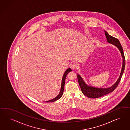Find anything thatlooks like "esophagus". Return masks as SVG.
Listing matches in <instances>:
<instances>
[{"label":"esophagus","mask_w":130,"mask_h":130,"mask_svg":"<svg viewBox=\"0 0 130 130\" xmlns=\"http://www.w3.org/2000/svg\"><path fill=\"white\" fill-rule=\"evenodd\" d=\"M78 66H78V64L77 63H73L71 64V69H72V70H75V69H76L78 68Z\"/></svg>","instance_id":"esophagus-1"}]
</instances>
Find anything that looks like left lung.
I'll return each mask as SVG.
<instances>
[{
  "label": "left lung",
  "mask_w": 130,
  "mask_h": 130,
  "mask_svg": "<svg viewBox=\"0 0 130 130\" xmlns=\"http://www.w3.org/2000/svg\"><path fill=\"white\" fill-rule=\"evenodd\" d=\"M104 32H105L107 41L109 43L111 44L114 45L115 46L117 47L121 53V55L122 57V60H123L122 71L121 72L120 77L118 78L117 82L115 83V84L112 86L107 88H95L93 87L88 86L84 82L81 76L78 74L77 75V78L78 80L79 85L82 90V91L83 94L90 98L94 99L99 98V97H102L104 95L107 94L114 91V90L116 89V88L118 86L119 83L121 81V79L122 78V74L123 73L124 69H125V59L124 57V54L123 51L122 46L120 44L119 40L117 39L110 35L106 31H104Z\"/></svg>",
  "instance_id": "8db88e82"
}]
</instances>
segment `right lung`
I'll list each match as a JSON object with an SVG mask.
<instances>
[{"label":"right lung","mask_w":130,"mask_h":130,"mask_svg":"<svg viewBox=\"0 0 130 130\" xmlns=\"http://www.w3.org/2000/svg\"><path fill=\"white\" fill-rule=\"evenodd\" d=\"M71 68H68L67 69V70L65 71V72H64V74L63 75V77H62V81H61V88H60V91L59 92V95L56 97H55V98L53 99L52 100H49V101H47L46 102H55L57 101L58 100H59V99L61 97V96H62L63 93V91H64V85H65V80L66 79V76L67 74L70 72L71 71Z\"/></svg>","instance_id":"obj_1"}]
</instances>
